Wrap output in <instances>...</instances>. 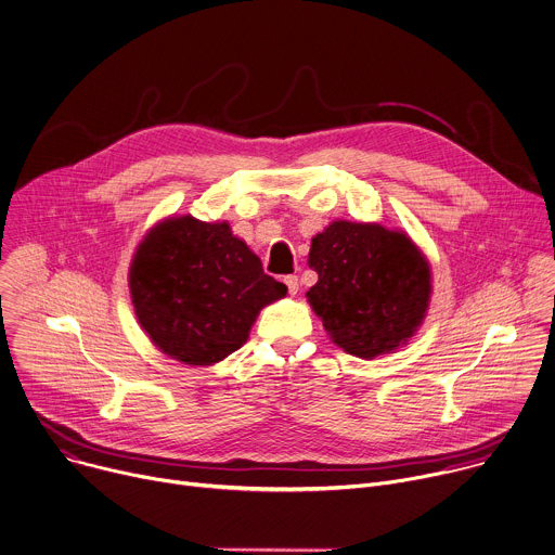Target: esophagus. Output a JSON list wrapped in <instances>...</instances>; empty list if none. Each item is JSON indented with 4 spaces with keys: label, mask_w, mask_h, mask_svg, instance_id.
Returning a JSON list of instances; mask_svg holds the SVG:
<instances>
[{
    "label": "esophagus",
    "mask_w": 555,
    "mask_h": 555,
    "mask_svg": "<svg viewBox=\"0 0 555 555\" xmlns=\"http://www.w3.org/2000/svg\"><path fill=\"white\" fill-rule=\"evenodd\" d=\"M285 285H287V289H289V294H292V296H296V294H298V289H300V283H298V276H296V274L285 276Z\"/></svg>",
    "instance_id": "1"
}]
</instances>
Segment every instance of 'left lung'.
Segmentation results:
<instances>
[{
  "label": "left lung",
  "instance_id": "8db88e82",
  "mask_svg": "<svg viewBox=\"0 0 555 555\" xmlns=\"http://www.w3.org/2000/svg\"><path fill=\"white\" fill-rule=\"evenodd\" d=\"M307 302L331 341L359 359L405 346L431 302V266L405 231L335 220L311 240Z\"/></svg>",
  "mask_w": 555,
  "mask_h": 555
}]
</instances>
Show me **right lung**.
Instances as JSON below:
<instances>
[{
  "mask_svg": "<svg viewBox=\"0 0 555 555\" xmlns=\"http://www.w3.org/2000/svg\"><path fill=\"white\" fill-rule=\"evenodd\" d=\"M128 287L152 344L188 365H214L242 348L259 311L287 294L229 222L192 216L165 218L145 233Z\"/></svg>",
  "mask_w": 555,
  "mask_h": 555,
  "instance_id": "add662e5",
  "label": "right lung"
}]
</instances>
